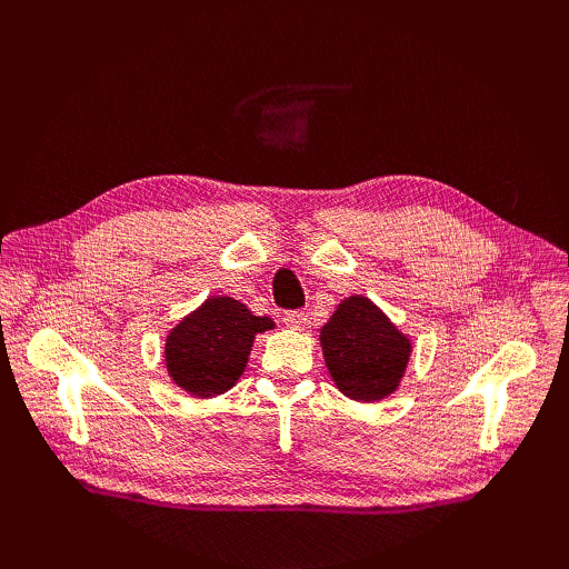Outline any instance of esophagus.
<instances>
[{
  "label": "esophagus",
  "mask_w": 569,
  "mask_h": 569,
  "mask_svg": "<svg viewBox=\"0 0 569 569\" xmlns=\"http://www.w3.org/2000/svg\"><path fill=\"white\" fill-rule=\"evenodd\" d=\"M282 322L289 327V330H301L306 325V313L303 311H287L282 316Z\"/></svg>",
  "instance_id": "34e87169"
}]
</instances>
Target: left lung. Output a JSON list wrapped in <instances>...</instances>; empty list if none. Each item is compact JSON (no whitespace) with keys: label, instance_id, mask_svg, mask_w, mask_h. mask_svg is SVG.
<instances>
[{"label":"left lung","instance_id":"1","mask_svg":"<svg viewBox=\"0 0 569 569\" xmlns=\"http://www.w3.org/2000/svg\"><path fill=\"white\" fill-rule=\"evenodd\" d=\"M327 370L353 401H380L399 387L410 341L366 297L341 301L320 330Z\"/></svg>","mask_w":569,"mask_h":569}]
</instances>
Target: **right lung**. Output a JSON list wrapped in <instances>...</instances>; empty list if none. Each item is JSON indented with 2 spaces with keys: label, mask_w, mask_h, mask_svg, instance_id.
I'll return each mask as SVG.
<instances>
[{
  "label": "right lung",
  "mask_w": 569,
  "mask_h": 569,
  "mask_svg": "<svg viewBox=\"0 0 569 569\" xmlns=\"http://www.w3.org/2000/svg\"><path fill=\"white\" fill-rule=\"evenodd\" d=\"M272 327L244 303L213 297L166 339V366L176 385L201 399L228 391L244 372L253 337Z\"/></svg>",
  "instance_id": "obj_1"
}]
</instances>
